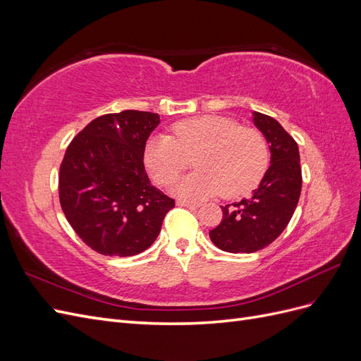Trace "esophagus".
<instances>
[{
  "instance_id": "esophagus-1",
  "label": "esophagus",
  "mask_w": 361,
  "mask_h": 361,
  "mask_svg": "<svg viewBox=\"0 0 361 361\" xmlns=\"http://www.w3.org/2000/svg\"><path fill=\"white\" fill-rule=\"evenodd\" d=\"M178 206H183V207H188V209H195L199 204L197 203H190V202H182V200H178L176 202Z\"/></svg>"
}]
</instances>
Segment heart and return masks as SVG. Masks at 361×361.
<instances>
[{
    "mask_svg": "<svg viewBox=\"0 0 361 361\" xmlns=\"http://www.w3.org/2000/svg\"><path fill=\"white\" fill-rule=\"evenodd\" d=\"M192 157L197 171L174 182L171 188L187 200L216 194L239 197L256 187L269 166L264 134L223 116L180 120L173 126V135L157 134L145 146V164L159 185L171 183Z\"/></svg>",
    "mask_w": 361,
    "mask_h": 361,
    "instance_id": "b5f03b06",
    "label": "heart"
}]
</instances>
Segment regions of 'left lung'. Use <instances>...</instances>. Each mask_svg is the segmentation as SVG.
<instances>
[{
    "label": "left lung",
    "instance_id": "left-lung-1",
    "mask_svg": "<svg viewBox=\"0 0 361 361\" xmlns=\"http://www.w3.org/2000/svg\"><path fill=\"white\" fill-rule=\"evenodd\" d=\"M253 120L269 143L271 166L251 197L221 206L223 220L209 236L228 253H255L276 241L289 224L301 194L297 141L276 118L255 111Z\"/></svg>",
    "mask_w": 361,
    "mask_h": 361
}]
</instances>
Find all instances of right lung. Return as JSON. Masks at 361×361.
<instances>
[{
	"label": "right lung",
	"mask_w": 361,
	"mask_h": 361,
	"mask_svg": "<svg viewBox=\"0 0 361 361\" xmlns=\"http://www.w3.org/2000/svg\"><path fill=\"white\" fill-rule=\"evenodd\" d=\"M159 116L126 110L97 117L66 149L59 197L82 241L104 256H135L159 235L174 200L150 183L146 141Z\"/></svg>",
	"instance_id": "right-lung-1"
}]
</instances>
